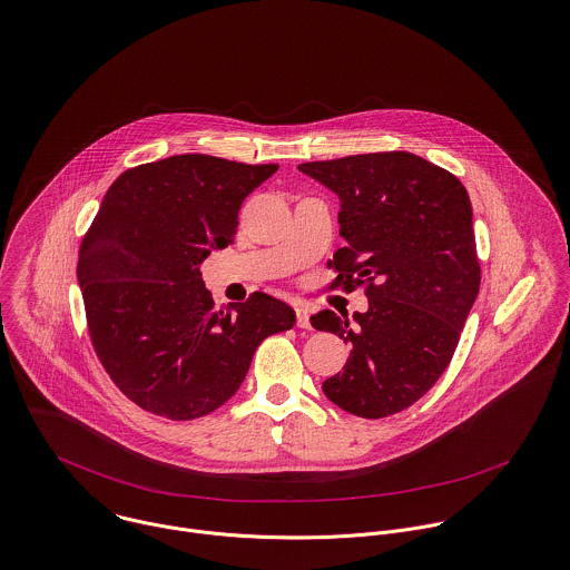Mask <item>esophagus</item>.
Masks as SVG:
<instances>
[{
    "label": "esophagus",
    "mask_w": 570,
    "mask_h": 570,
    "mask_svg": "<svg viewBox=\"0 0 570 570\" xmlns=\"http://www.w3.org/2000/svg\"><path fill=\"white\" fill-rule=\"evenodd\" d=\"M295 313H297V326H299V328H311V311H308V306L299 304V306L295 308Z\"/></svg>",
    "instance_id": "1"
}]
</instances>
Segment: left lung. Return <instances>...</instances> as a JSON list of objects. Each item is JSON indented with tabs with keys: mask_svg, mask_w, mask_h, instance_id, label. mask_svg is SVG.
Returning a JSON list of instances; mask_svg holds the SVG:
<instances>
[{
	"mask_svg": "<svg viewBox=\"0 0 570 570\" xmlns=\"http://www.w3.org/2000/svg\"><path fill=\"white\" fill-rule=\"evenodd\" d=\"M340 196V248L331 286L365 284L367 311L311 322L350 343L324 394L361 419L416 403L454 356L480 291L471 203L448 169L410 151L358 154L299 165Z\"/></svg>",
	"mask_w": 570,
	"mask_h": 570,
	"instance_id": "8db88e82",
	"label": "left lung"
}]
</instances>
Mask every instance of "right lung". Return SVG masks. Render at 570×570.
<instances>
[{"label":"right lung","instance_id":"1","mask_svg":"<svg viewBox=\"0 0 570 570\" xmlns=\"http://www.w3.org/2000/svg\"><path fill=\"white\" fill-rule=\"evenodd\" d=\"M275 171L180 154L127 169L108 189L77 277L92 345L138 407L171 421L212 414L239 390L257 345L295 326V311L266 293L218 308L200 273Z\"/></svg>","mask_w":570,"mask_h":570}]
</instances>
